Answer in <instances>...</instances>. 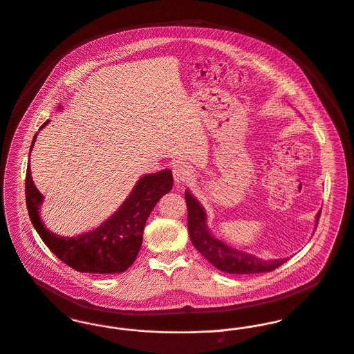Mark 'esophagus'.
Instances as JSON below:
<instances>
[{"label": "esophagus", "instance_id": "obj_1", "mask_svg": "<svg viewBox=\"0 0 354 354\" xmlns=\"http://www.w3.org/2000/svg\"><path fill=\"white\" fill-rule=\"evenodd\" d=\"M174 179L178 185L189 183L193 179V172L186 164H176L174 167Z\"/></svg>", "mask_w": 354, "mask_h": 354}]
</instances>
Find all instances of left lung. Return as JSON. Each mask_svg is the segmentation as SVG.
I'll list each match as a JSON object with an SVG mask.
<instances>
[{
    "label": "left lung",
    "instance_id": "obj_1",
    "mask_svg": "<svg viewBox=\"0 0 354 354\" xmlns=\"http://www.w3.org/2000/svg\"><path fill=\"white\" fill-rule=\"evenodd\" d=\"M187 203V227L189 235L193 245L206 258L214 268L230 274H257L273 272L281 265H283L288 258L263 261L251 254L241 252L232 247H228L206 228V213L194 196L189 192L185 194ZM320 212L316 217V224L319 221Z\"/></svg>",
    "mask_w": 354,
    "mask_h": 354
}]
</instances>
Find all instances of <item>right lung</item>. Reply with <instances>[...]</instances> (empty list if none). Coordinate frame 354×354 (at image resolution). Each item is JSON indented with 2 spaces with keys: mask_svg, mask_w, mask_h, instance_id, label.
Instances as JSON below:
<instances>
[{
  "mask_svg": "<svg viewBox=\"0 0 354 354\" xmlns=\"http://www.w3.org/2000/svg\"><path fill=\"white\" fill-rule=\"evenodd\" d=\"M35 138L37 134L31 148ZM172 185L174 178L169 169L141 178L118 212L95 231L77 237H62L44 228L39 217L43 196L32 182L30 164L26 174V202L37 232L57 258L80 273L115 274L127 270L136 261L142 244L145 223L158 199L172 190Z\"/></svg>",
  "mask_w": 354,
  "mask_h": 354,
  "instance_id": "1",
  "label": "right lung"
}]
</instances>
